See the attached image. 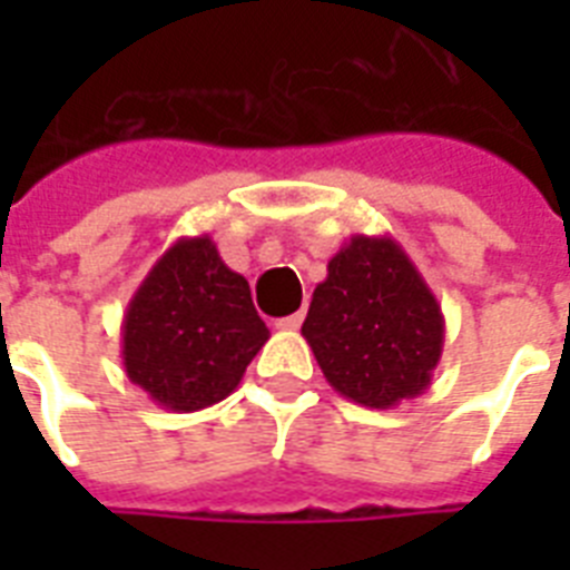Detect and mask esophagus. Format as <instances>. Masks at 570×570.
<instances>
[{
    "mask_svg": "<svg viewBox=\"0 0 570 570\" xmlns=\"http://www.w3.org/2000/svg\"><path fill=\"white\" fill-rule=\"evenodd\" d=\"M302 322H304V311H298V313H293V316H284V320H277L275 325L281 331H298V328H302Z\"/></svg>",
    "mask_w": 570,
    "mask_h": 570,
    "instance_id": "34e87169",
    "label": "esophagus"
}]
</instances>
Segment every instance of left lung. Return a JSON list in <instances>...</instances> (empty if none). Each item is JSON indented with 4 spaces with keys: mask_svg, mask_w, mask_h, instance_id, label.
Returning a JSON list of instances; mask_svg holds the SVG:
<instances>
[{
    "mask_svg": "<svg viewBox=\"0 0 570 570\" xmlns=\"http://www.w3.org/2000/svg\"><path fill=\"white\" fill-rule=\"evenodd\" d=\"M340 396L393 407L420 396L443 352L441 304L393 236L355 233L328 259L302 325Z\"/></svg>",
    "mask_w": 570,
    "mask_h": 570,
    "instance_id": "left-lung-1",
    "label": "left lung"
}]
</instances>
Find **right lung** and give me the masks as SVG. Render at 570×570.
<instances>
[{"label": "right lung", "instance_id": "obj_1", "mask_svg": "<svg viewBox=\"0 0 570 570\" xmlns=\"http://www.w3.org/2000/svg\"><path fill=\"white\" fill-rule=\"evenodd\" d=\"M120 337L127 379L156 405L191 414L239 387L268 328L248 281L204 233L183 236L156 259L129 298Z\"/></svg>", "mask_w": 570, "mask_h": 570}]
</instances>
